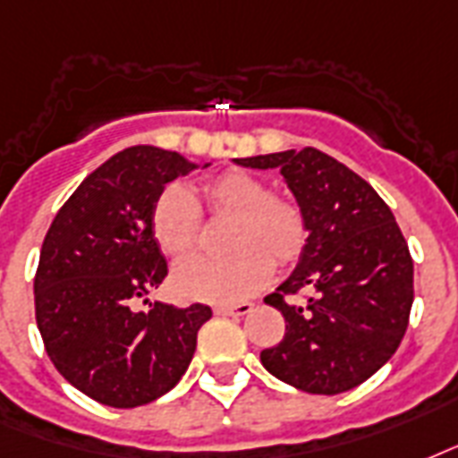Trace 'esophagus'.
<instances>
[{
  "label": "esophagus",
  "mask_w": 458,
  "mask_h": 458,
  "mask_svg": "<svg viewBox=\"0 0 458 458\" xmlns=\"http://www.w3.org/2000/svg\"><path fill=\"white\" fill-rule=\"evenodd\" d=\"M253 310V303H233V306H215V315H248Z\"/></svg>",
  "instance_id": "34e87169"
}]
</instances>
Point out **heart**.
<instances>
[{"label":"heart","instance_id":"obj_1","mask_svg":"<svg viewBox=\"0 0 458 458\" xmlns=\"http://www.w3.org/2000/svg\"><path fill=\"white\" fill-rule=\"evenodd\" d=\"M208 210L232 217L226 229L229 255H193L174 267V292L191 301L236 303L267 284L272 260L292 265L308 241V222L292 198L269 193L267 183L248 172H226L203 186ZM200 208L183 186H166L152 208V233L174 258L200 241Z\"/></svg>","mask_w":458,"mask_h":458}]
</instances>
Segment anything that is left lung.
<instances>
[{"instance_id":"left-lung-1","label":"left lung","mask_w":458,"mask_h":458,"mask_svg":"<svg viewBox=\"0 0 458 458\" xmlns=\"http://www.w3.org/2000/svg\"><path fill=\"white\" fill-rule=\"evenodd\" d=\"M279 169L308 222L292 275L265 303L282 310L284 339L260 360L277 380L308 394H342L394 356L413 306V260L387 203L349 166L315 148L236 159ZM313 285L306 307L284 295Z\"/></svg>"}]
</instances>
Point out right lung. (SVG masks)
Here are the masks:
<instances>
[{"label":"right lung","mask_w":458,"mask_h":458,"mask_svg":"<svg viewBox=\"0 0 458 458\" xmlns=\"http://www.w3.org/2000/svg\"><path fill=\"white\" fill-rule=\"evenodd\" d=\"M198 166L155 145L116 152L56 212L35 275V320L64 380L112 409L143 406L176 387L203 303L174 308L148 293L166 277L152 233V208L165 183ZM145 302L148 309H140Z\"/></svg>","instance_id":"1"}]
</instances>
